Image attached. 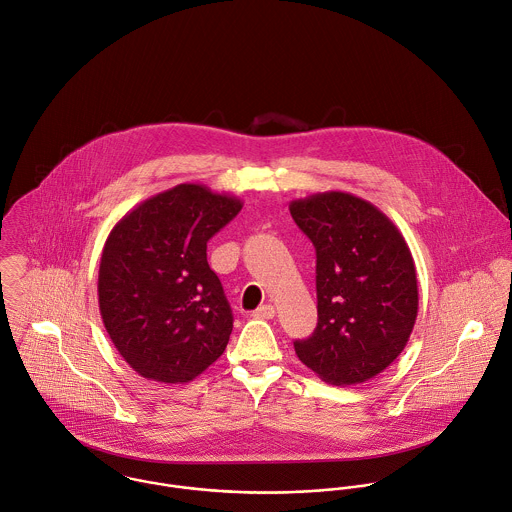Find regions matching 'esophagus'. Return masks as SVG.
Masks as SVG:
<instances>
[{
	"instance_id": "obj_1",
	"label": "esophagus",
	"mask_w": 512,
	"mask_h": 512,
	"mask_svg": "<svg viewBox=\"0 0 512 512\" xmlns=\"http://www.w3.org/2000/svg\"><path fill=\"white\" fill-rule=\"evenodd\" d=\"M275 313H277V311H275L273 305H261L259 309L253 311V317H255V319H273Z\"/></svg>"
}]
</instances>
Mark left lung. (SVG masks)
<instances>
[{"label":"left lung","mask_w":512,"mask_h":512,"mask_svg":"<svg viewBox=\"0 0 512 512\" xmlns=\"http://www.w3.org/2000/svg\"><path fill=\"white\" fill-rule=\"evenodd\" d=\"M317 253V313L295 353L325 383L347 387L383 373L407 347L419 313L417 269L395 223L343 191L289 205Z\"/></svg>","instance_id":"8db88e82"}]
</instances>
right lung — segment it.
<instances>
[{
  "label": "right lung",
  "mask_w": 512,
  "mask_h": 512,
  "mask_svg": "<svg viewBox=\"0 0 512 512\" xmlns=\"http://www.w3.org/2000/svg\"><path fill=\"white\" fill-rule=\"evenodd\" d=\"M241 199L181 183L111 229L99 261V313L125 363L147 381L189 383L225 351L233 313L207 263V241Z\"/></svg>",
  "instance_id": "right-lung-1"
}]
</instances>
